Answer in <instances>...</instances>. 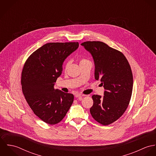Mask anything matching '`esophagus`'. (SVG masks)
I'll list each match as a JSON object with an SVG mask.
<instances>
[{
    "mask_svg": "<svg viewBox=\"0 0 156 156\" xmlns=\"http://www.w3.org/2000/svg\"><path fill=\"white\" fill-rule=\"evenodd\" d=\"M83 96H85V95L81 94H76V95H75V97H76V98L80 97H83Z\"/></svg>",
    "mask_w": 156,
    "mask_h": 156,
    "instance_id": "obj_1",
    "label": "esophagus"
}]
</instances>
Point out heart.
Segmentation results:
<instances>
[{
    "instance_id": "1",
    "label": "heart",
    "mask_w": 156,
    "mask_h": 156,
    "mask_svg": "<svg viewBox=\"0 0 156 156\" xmlns=\"http://www.w3.org/2000/svg\"><path fill=\"white\" fill-rule=\"evenodd\" d=\"M79 63H80V65L83 64H87V63L91 64V62H90V61L87 59H84V58L81 59L80 60V61H79ZM69 65H70V62H69V61H67V62L66 63V64H65V68H66V69L68 68V67L69 66Z\"/></svg>"
}]
</instances>
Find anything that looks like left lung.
<instances>
[{
  "mask_svg": "<svg viewBox=\"0 0 156 156\" xmlns=\"http://www.w3.org/2000/svg\"><path fill=\"white\" fill-rule=\"evenodd\" d=\"M92 55L95 64V79L100 80L104 96L93 95L90 113L103 126L111 124L126 111L133 90V74L126 56L121 51L101 41L81 44Z\"/></svg>",
  "mask_w": 156,
  "mask_h": 156,
  "instance_id": "1",
  "label": "left lung"
}]
</instances>
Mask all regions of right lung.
<instances>
[{
  "instance_id": "right-lung-1",
  "label": "right lung",
  "mask_w": 156,
  "mask_h": 156,
  "mask_svg": "<svg viewBox=\"0 0 156 156\" xmlns=\"http://www.w3.org/2000/svg\"><path fill=\"white\" fill-rule=\"evenodd\" d=\"M78 47V42L47 43L32 53L23 66V95L34 113L47 124L62 121L73 102L72 94L55 89L54 85L64 60Z\"/></svg>"
}]
</instances>
